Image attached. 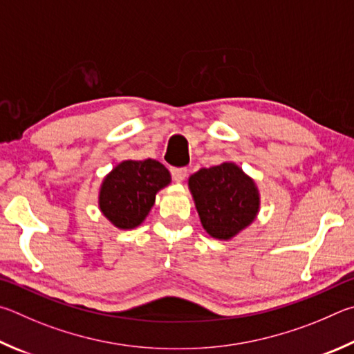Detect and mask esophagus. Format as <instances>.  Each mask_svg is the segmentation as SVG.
Returning <instances> with one entry per match:
<instances>
[{
	"instance_id": "34e87169",
	"label": "esophagus",
	"mask_w": 354,
	"mask_h": 354,
	"mask_svg": "<svg viewBox=\"0 0 354 354\" xmlns=\"http://www.w3.org/2000/svg\"><path fill=\"white\" fill-rule=\"evenodd\" d=\"M171 176L176 182H182L183 178L188 176V169H187V167H172Z\"/></svg>"
}]
</instances>
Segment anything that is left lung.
Wrapping results in <instances>:
<instances>
[{
	"instance_id": "left-lung-1",
	"label": "left lung",
	"mask_w": 354,
	"mask_h": 354,
	"mask_svg": "<svg viewBox=\"0 0 354 354\" xmlns=\"http://www.w3.org/2000/svg\"><path fill=\"white\" fill-rule=\"evenodd\" d=\"M197 213L205 230L230 239L255 219L258 193L252 178L233 163L201 169L189 177Z\"/></svg>"
}]
</instances>
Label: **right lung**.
I'll list each match as a JSON object with an SVG mask.
<instances>
[{"label": "right lung", "mask_w": 354, "mask_h": 354, "mask_svg": "<svg viewBox=\"0 0 354 354\" xmlns=\"http://www.w3.org/2000/svg\"><path fill=\"white\" fill-rule=\"evenodd\" d=\"M169 182V171L158 161H122L105 177L99 207L118 228H135L152 208L157 191Z\"/></svg>", "instance_id": "obj_1"}]
</instances>
